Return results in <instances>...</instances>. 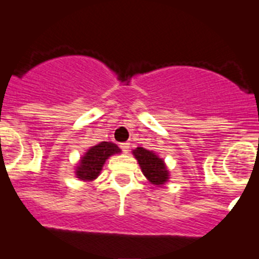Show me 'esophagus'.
Returning a JSON list of instances; mask_svg holds the SVG:
<instances>
[{
	"instance_id": "esophagus-1",
	"label": "esophagus",
	"mask_w": 259,
	"mask_h": 259,
	"mask_svg": "<svg viewBox=\"0 0 259 259\" xmlns=\"http://www.w3.org/2000/svg\"><path fill=\"white\" fill-rule=\"evenodd\" d=\"M120 147H121V150L125 152V154H127V152H129V148H130V143H127V142L126 143H121Z\"/></svg>"
}]
</instances>
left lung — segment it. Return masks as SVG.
Here are the masks:
<instances>
[{"label": "left lung", "instance_id": "left-lung-1", "mask_svg": "<svg viewBox=\"0 0 259 259\" xmlns=\"http://www.w3.org/2000/svg\"><path fill=\"white\" fill-rule=\"evenodd\" d=\"M132 152L138 161L145 177L152 185L161 188L169 181V170L167 168V164H165L164 159L155 154L152 150L137 147Z\"/></svg>", "mask_w": 259, "mask_h": 259}]
</instances>
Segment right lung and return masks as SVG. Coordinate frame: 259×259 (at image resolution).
<instances>
[{"instance_id":"right-lung-1","label":"right lung","mask_w":259,"mask_h":259,"mask_svg":"<svg viewBox=\"0 0 259 259\" xmlns=\"http://www.w3.org/2000/svg\"><path fill=\"white\" fill-rule=\"evenodd\" d=\"M121 148L113 142H100L92 146L80 156L76 163L75 176L83 183H91L96 180L102 172L107 159L120 154Z\"/></svg>"}]
</instances>
